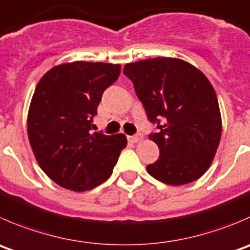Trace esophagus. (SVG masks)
Returning a JSON list of instances; mask_svg holds the SVG:
<instances>
[{
    "label": "esophagus",
    "mask_w": 250,
    "mask_h": 250,
    "mask_svg": "<svg viewBox=\"0 0 250 250\" xmlns=\"http://www.w3.org/2000/svg\"><path fill=\"white\" fill-rule=\"evenodd\" d=\"M143 139V135L142 134H137V135H130V137H128V140H129L130 143H138L140 142V140Z\"/></svg>",
    "instance_id": "1"
}]
</instances>
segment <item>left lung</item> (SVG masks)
<instances>
[{
    "label": "left lung",
    "mask_w": 250,
    "mask_h": 250,
    "mask_svg": "<svg viewBox=\"0 0 250 250\" xmlns=\"http://www.w3.org/2000/svg\"><path fill=\"white\" fill-rule=\"evenodd\" d=\"M123 73L134 84L147 118L157 123L160 157L146 166L150 176L169 186L200 178L209 169L222 133L216 93L200 69L187 61L156 57L127 63ZM162 123H159V121Z\"/></svg>",
    "instance_id": "1"
}]
</instances>
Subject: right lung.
Returning <instances> with one entry per match:
<instances>
[{
  "label": "right lung",
  "mask_w": 250,
  "mask_h": 250,
  "mask_svg": "<svg viewBox=\"0 0 250 250\" xmlns=\"http://www.w3.org/2000/svg\"><path fill=\"white\" fill-rule=\"evenodd\" d=\"M121 64L76 61L46 72L28 111V138L39 166L58 186L85 192L112 174L125 134H91L104 90L117 81Z\"/></svg>",
  "instance_id": "obj_1"
}]
</instances>
